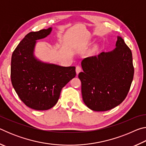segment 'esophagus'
Wrapping results in <instances>:
<instances>
[{
    "mask_svg": "<svg viewBox=\"0 0 146 146\" xmlns=\"http://www.w3.org/2000/svg\"><path fill=\"white\" fill-rule=\"evenodd\" d=\"M80 71H81V68L80 67V66H77L76 67V75H78V74L80 72Z\"/></svg>",
    "mask_w": 146,
    "mask_h": 146,
    "instance_id": "34e87169",
    "label": "esophagus"
}]
</instances>
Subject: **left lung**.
<instances>
[{
    "instance_id": "8db88e82",
    "label": "left lung",
    "mask_w": 146,
    "mask_h": 146,
    "mask_svg": "<svg viewBox=\"0 0 146 146\" xmlns=\"http://www.w3.org/2000/svg\"><path fill=\"white\" fill-rule=\"evenodd\" d=\"M78 74L82 99L95 111H106L122 103L129 92L134 75L132 53L117 36L116 48L109 52L83 59Z\"/></svg>"
}]
</instances>
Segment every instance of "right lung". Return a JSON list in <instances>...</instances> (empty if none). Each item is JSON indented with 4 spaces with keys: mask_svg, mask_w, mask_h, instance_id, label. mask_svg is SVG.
<instances>
[{
    "mask_svg": "<svg viewBox=\"0 0 146 146\" xmlns=\"http://www.w3.org/2000/svg\"><path fill=\"white\" fill-rule=\"evenodd\" d=\"M52 28L30 32L11 56V80L21 100L35 110H48L58 102L62 88L76 76L75 67L44 62L35 57L38 40L48 36Z\"/></svg>",
    "mask_w": 146,
    "mask_h": 146,
    "instance_id": "obj_1",
    "label": "right lung"
}]
</instances>
